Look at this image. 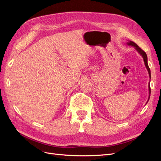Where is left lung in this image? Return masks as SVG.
I'll list each match as a JSON object with an SVG mask.
<instances>
[{
  "mask_svg": "<svg viewBox=\"0 0 161 161\" xmlns=\"http://www.w3.org/2000/svg\"><path fill=\"white\" fill-rule=\"evenodd\" d=\"M127 44L128 46H133L135 47L136 50L142 56L143 58V60H144V64H145V66L146 68H147V69L148 72V75H149V77L150 79L151 78V76H150V68L148 67V58H147V53H146V52L144 51H143L141 48L136 44V43H135L134 42H131V41H130L128 42H127ZM148 91H149V96H148V101L147 102V103H148V101H149V99H150V82H149V85H148Z\"/></svg>",
  "mask_w": 161,
  "mask_h": 161,
  "instance_id": "8db88e82",
  "label": "left lung"
}]
</instances>
